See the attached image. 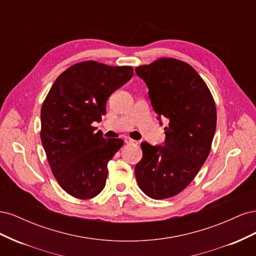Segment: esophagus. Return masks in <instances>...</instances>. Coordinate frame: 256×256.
<instances>
[{
    "label": "esophagus",
    "mask_w": 256,
    "mask_h": 256,
    "mask_svg": "<svg viewBox=\"0 0 256 256\" xmlns=\"http://www.w3.org/2000/svg\"><path fill=\"white\" fill-rule=\"evenodd\" d=\"M125 143L128 144V145H136V144H138L136 141L132 140V138H125Z\"/></svg>",
    "instance_id": "1"
}]
</instances>
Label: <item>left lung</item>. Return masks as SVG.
<instances>
[{
  "label": "left lung",
  "instance_id": "8db88e82",
  "mask_svg": "<svg viewBox=\"0 0 256 256\" xmlns=\"http://www.w3.org/2000/svg\"><path fill=\"white\" fill-rule=\"evenodd\" d=\"M136 74L148 88L158 118L168 120L164 145L141 144L136 178L147 196L168 198L188 187L210 152L216 104L205 81L186 62L161 58L136 67Z\"/></svg>",
  "mask_w": 256,
  "mask_h": 256
}]
</instances>
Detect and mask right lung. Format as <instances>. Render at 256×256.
Returning a JSON list of instances; mask_svg holds the SVG:
<instances>
[{
  "label": "right lung",
  "mask_w": 256,
  "mask_h": 256,
  "mask_svg": "<svg viewBox=\"0 0 256 256\" xmlns=\"http://www.w3.org/2000/svg\"><path fill=\"white\" fill-rule=\"evenodd\" d=\"M132 74L131 66L80 62L58 76L44 100L42 143L56 182L74 198H92L104 188L108 162L124 141L104 138L92 124L102 120L108 98Z\"/></svg>",
  "instance_id": "obj_1"
}]
</instances>
